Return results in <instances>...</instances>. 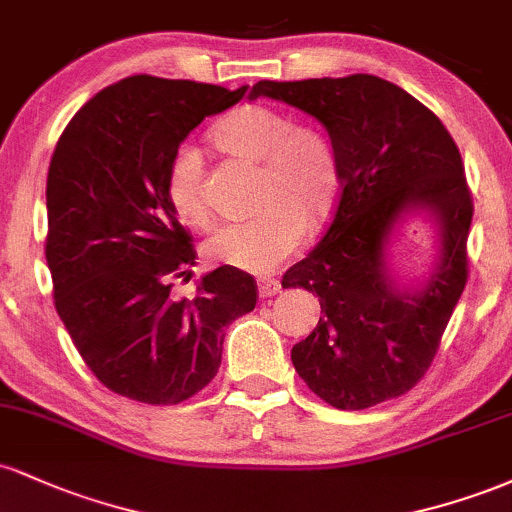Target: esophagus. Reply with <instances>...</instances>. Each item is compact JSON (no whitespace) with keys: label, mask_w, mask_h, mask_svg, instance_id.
Wrapping results in <instances>:
<instances>
[{"label":"esophagus","mask_w":512,"mask_h":512,"mask_svg":"<svg viewBox=\"0 0 512 512\" xmlns=\"http://www.w3.org/2000/svg\"><path fill=\"white\" fill-rule=\"evenodd\" d=\"M257 289H260V296L262 298H272V296H276V293H279V289H281V284H279V279H260L257 281Z\"/></svg>","instance_id":"obj_1"}]
</instances>
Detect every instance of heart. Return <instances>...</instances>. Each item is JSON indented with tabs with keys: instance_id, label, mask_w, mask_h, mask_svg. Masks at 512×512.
I'll return each mask as SVG.
<instances>
[{
	"instance_id": "obj_1",
	"label": "heart",
	"mask_w": 512,
	"mask_h": 512,
	"mask_svg": "<svg viewBox=\"0 0 512 512\" xmlns=\"http://www.w3.org/2000/svg\"><path fill=\"white\" fill-rule=\"evenodd\" d=\"M214 142L228 154L262 163L257 211L228 221L207 240L211 260L252 274L274 272L305 238V223L320 226L339 199V158L317 129L296 127L264 105H243L214 127ZM170 207L190 226L211 219L204 161L195 144L182 142L166 170Z\"/></svg>"
}]
</instances>
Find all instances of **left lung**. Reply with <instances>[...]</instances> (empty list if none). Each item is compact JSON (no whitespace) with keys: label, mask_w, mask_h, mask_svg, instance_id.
<instances>
[{"label":"left lung","mask_w":512,"mask_h":512,"mask_svg":"<svg viewBox=\"0 0 512 512\" xmlns=\"http://www.w3.org/2000/svg\"><path fill=\"white\" fill-rule=\"evenodd\" d=\"M276 98L313 115L339 158V199L325 236L281 279L320 298V322L291 349L296 373L337 409L402 397L431 368L469 276L472 226L460 149L424 103L373 74L260 81L250 101ZM439 219L441 256L424 292L404 294L384 272L382 250L404 210Z\"/></svg>","instance_id":"8db88e82"}]
</instances>
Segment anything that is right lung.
Wrapping results in <instances>:
<instances>
[{
	"label": "right lung",
	"mask_w": 512,
	"mask_h": 512,
	"mask_svg": "<svg viewBox=\"0 0 512 512\" xmlns=\"http://www.w3.org/2000/svg\"><path fill=\"white\" fill-rule=\"evenodd\" d=\"M245 91L127 76L96 93L55 146L45 192L55 310L115 395L161 407L197 395L219 373L223 327L255 308V279L228 264L202 276L195 298L170 291L197 250L168 202V161Z\"/></svg>",
	"instance_id": "obj_1"
}]
</instances>
